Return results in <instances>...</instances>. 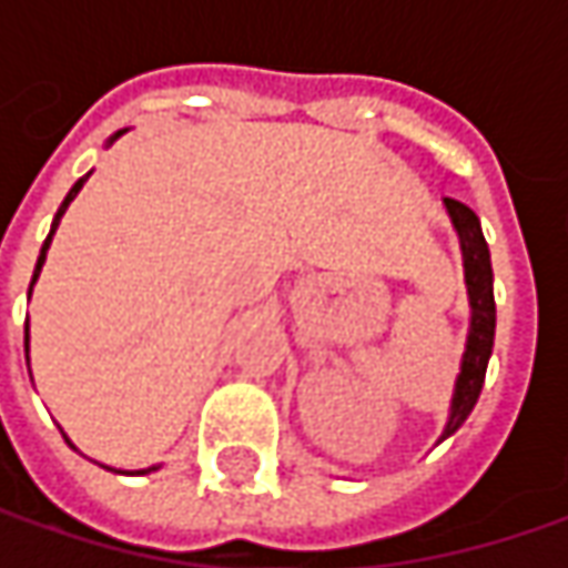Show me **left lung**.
<instances>
[{"mask_svg": "<svg viewBox=\"0 0 568 568\" xmlns=\"http://www.w3.org/2000/svg\"><path fill=\"white\" fill-rule=\"evenodd\" d=\"M448 221L458 236L462 246V265H465V287H468V341H465V354H462V366L455 376V392H452V404H448L446 426L443 436L436 439V446L448 439L458 426L468 420L474 404L480 398L484 388V376H487V363L493 354V335H496V303H493V265H490V246L484 240V230L477 214L468 205L446 199Z\"/></svg>", "mask_w": 568, "mask_h": 568, "instance_id": "left-lung-1", "label": "left lung"}]
</instances>
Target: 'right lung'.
<instances>
[{
  "label": "right lung",
  "mask_w": 568,
  "mask_h": 568,
  "mask_svg": "<svg viewBox=\"0 0 568 568\" xmlns=\"http://www.w3.org/2000/svg\"><path fill=\"white\" fill-rule=\"evenodd\" d=\"M122 132H129V129H120L116 135H110V139H106V148H110V144L116 142V139H120ZM91 173H94V170H91ZM91 173H84V176L78 180L75 186L69 189V195L62 199V205H59V211H55L53 224H50V236L43 240V246H40V255H37V268H33L31 287H28V300H31L33 284H37V277H40V272H43V262H47V250H50V243H53L55 227H59V221H62V214H65V207H69V205H72V202H75V195H78V192H81V186L88 183V176H91ZM24 361L31 363V325H28V322H24ZM31 382H33V379H31ZM62 436H65V433H62ZM65 443L72 446V439H69V436H65ZM72 448H75V446H72ZM103 468H106V465H103ZM158 468H161V465H151V468H142V470H116V468H106V470H116V474H151V470H158Z\"/></svg>",
  "instance_id": "right-lung-1"
}]
</instances>
